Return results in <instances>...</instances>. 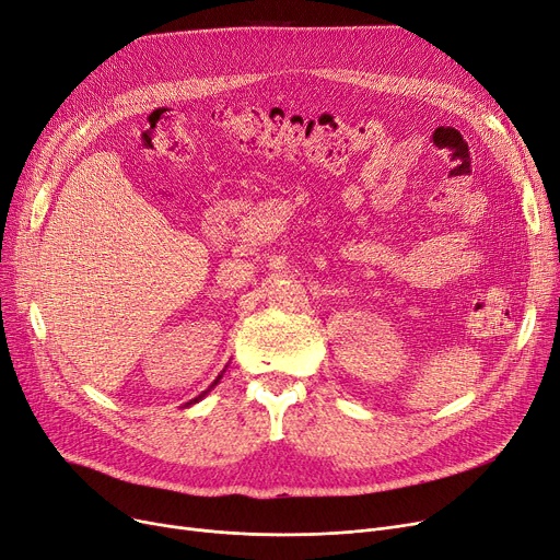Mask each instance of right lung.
Wrapping results in <instances>:
<instances>
[{
  "label": "right lung",
  "mask_w": 560,
  "mask_h": 560,
  "mask_svg": "<svg viewBox=\"0 0 560 560\" xmlns=\"http://www.w3.org/2000/svg\"><path fill=\"white\" fill-rule=\"evenodd\" d=\"M224 373H226V369H224V371H222V373H220V375H217V377H214V382H212V384H210V386H208V388H206V392H203V394H199V396H197V398H194V400H189V402H185V407H189V405H194V402H199V400H203V398H206V396H208V392H210V388H214V386H217V384H220V380H222V377H224Z\"/></svg>",
  "instance_id": "right-lung-1"
}]
</instances>
